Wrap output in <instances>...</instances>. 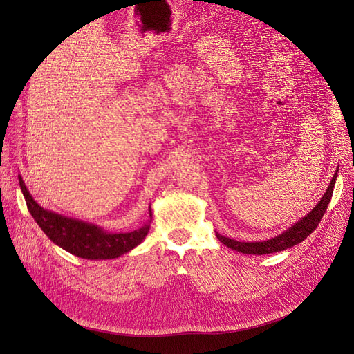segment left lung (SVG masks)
Masks as SVG:
<instances>
[{"label":"left lung","instance_id":"1","mask_svg":"<svg viewBox=\"0 0 354 354\" xmlns=\"http://www.w3.org/2000/svg\"><path fill=\"white\" fill-rule=\"evenodd\" d=\"M337 178V171L334 172V176L328 185V188L323 198L319 201L317 205L313 208L310 214H307L303 219L297 222L295 225L288 228L286 232L280 234L275 238H271L268 241H263V243H239V241L222 236L216 234V238L221 241L222 244H225L228 248H232L238 252H244V254H254V255H264V254H272L278 251H284L287 248H291L297 245L301 241H304L315 228L319 227V222L322 221L328 202L333 195V188L334 183H336Z\"/></svg>","mask_w":354,"mask_h":354}]
</instances>
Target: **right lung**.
<instances>
[{"label": "right lung", "instance_id": "right-lung-1", "mask_svg": "<svg viewBox=\"0 0 354 354\" xmlns=\"http://www.w3.org/2000/svg\"><path fill=\"white\" fill-rule=\"evenodd\" d=\"M18 182H20V187L31 216L44 231V234L54 244H57L63 250L80 258H118L139 245L143 238L147 235L149 228H151V219H147L146 224L138 231L126 234H107L97 225L87 224V222L79 219H71L43 209L27 191L21 176L18 178ZM149 214L152 216L151 209H149Z\"/></svg>", "mask_w": 354, "mask_h": 354}]
</instances>
